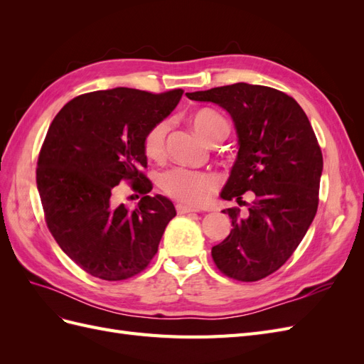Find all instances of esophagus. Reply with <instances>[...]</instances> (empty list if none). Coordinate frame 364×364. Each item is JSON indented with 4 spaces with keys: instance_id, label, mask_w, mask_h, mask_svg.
<instances>
[{
    "instance_id": "1",
    "label": "esophagus",
    "mask_w": 364,
    "mask_h": 364,
    "mask_svg": "<svg viewBox=\"0 0 364 364\" xmlns=\"http://www.w3.org/2000/svg\"><path fill=\"white\" fill-rule=\"evenodd\" d=\"M176 211H178V214H190V213H197V209L179 203V205H176Z\"/></svg>"
}]
</instances>
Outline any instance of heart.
I'll list each match as a JSON object with an SVG mask.
<instances>
[{"label": "heart", "instance_id": "obj_1", "mask_svg": "<svg viewBox=\"0 0 364 364\" xmlns=\"http://www.w3.org/2000/svg\"><path fill=\"white\" fill-rule=\"evenodd\" d=\"M190 123L196 134L208 144L220 132L228 129L225 118L215 111H211V109H200V111L194 112L190 118ZM167 129V123L159 121V123L147 130L144 139H142V150H144V155L149 159L158 161L164 156ZM158 183L161 190L168 197L186 205L202 203L217 186V181L213 174L183 167H174L162 173Z\"/></svg>", "mask_w": 364, "mask_h": 364}]
</instances>
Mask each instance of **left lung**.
<instances>
[{
	"label": "left lung",
	"instance_id": "8db88e82",
	"mask_svg": "<svg viewBox=\"0 0 364 364\" xmlns=\"http://www.w3.org/2000/svg\"><path fill=\"white\" fill-rule=\"evenodd\" d=\"M186 97L218 105L234 121L238 153L220 197L241 203L245 193L255 196L246 217L225 209L232 229L213 259L237 281L266 278L291 257L317 211L323 158L310 119L294 98L269 86L241 82Z\"/></svg>",
	"mask_w": 364,
	"mask_h": 364
}]
</instances>
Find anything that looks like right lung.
Returning a JSON list of instances; mask_svg holds the SVG:
<instances>
[{
	"label": "right lung",
	"mask_w": 364,
	"mask_h": 364,
	"mask_svg": "<svg viewBox=\"0 0 364 364\" xmlns=\"http://www.w3.org/2000/svg\"><path fill=\"white\" fill-rule=\"evenodd\" d=\"M182 94L132 87L87 92L53 119L36 170L43 214L60 249L95 278L121 281L144 270L176 215L167 197L149 196L153 185L142 173V139ZM121 180L143 194L134 212L112 205Z\"/></svg>",
	"instance_id": "add662e5"
}]
</instances>
